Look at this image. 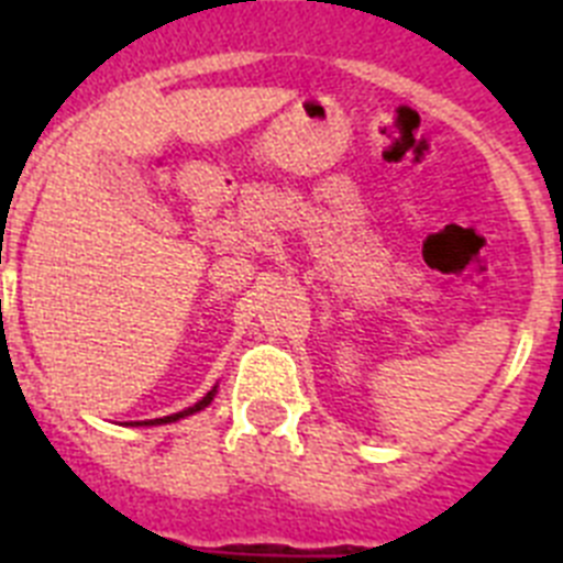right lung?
Here are the masks:
<instances>
[{"label": "right lung", "instance_id": "add662e5", "mask_svg": "<svg viewBox=\"0 0 563 563\" xmlns=\"http://www.w3.org/2000/svg\"><path fill=\"white\" fill-rule=\"evenodd\" d=\"M213 395H217V386H213L211 391H208L206 397H202L200 402H194V406H188V409L177 411V415H168V417H157V420H143V422H134V426H163V422H177L180 417H188V415H197V411H202L206 406H211Z\"/></svg>", "mask_w": 563, "mask_h": 563}]
</instances>
